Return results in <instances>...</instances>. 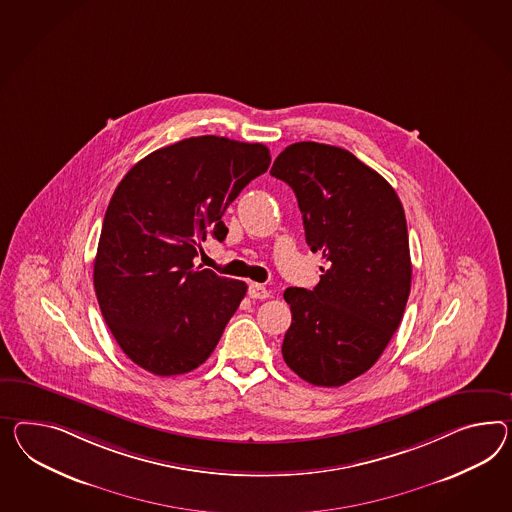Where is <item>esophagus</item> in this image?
<instances>
[{
	"label": "esophagus",
	"mask_w": 512,
	"mask_h": 512,
	"mask_svg": "<svg viewBox=\"0 0 512 512\" xmlns=\"http://www.w3.org/2000/svg\"><path fill=\"white\" fill-rule=\"evenodd\" d=\"M249 295L250 299H267V297H271L269 289L265 288L263 284H258V282H252V284H250Z\"/></svg>",
	"instance_id": "1"
}]
</instances>
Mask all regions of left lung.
<instances>
[{"instance_id":"8db88e82","label":"left lung","mask_w":512,"mask_h":512,"mask_svg":"<svg viewBox=\"0 0 512 512\" xmlns=\"http://www.w3.org/2000/svg\"><path fill=\"white\" fill-rule=\"evenodd\" d=\"M271 174L293 189L304 236L327 267L314 289L288 288L282 356L301 379L336 388L379 360L412 280L405 210L394 187L349 150L289 145Z\"/></svg>"}]
</instances>
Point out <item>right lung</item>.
Returning <instances> with one entry per match:
<instances>
[{
    "mask_svg": "<svg viewBox=\"0 0 512 512\" xmlns=\"http://www.w3.org/2000/svg\"><path fill=\"white\" fill-rule=\"evenodd\" d=\"M260 143L202 135L135 163L105 211L94 289L120 349L159 377L204 364L247 284L195 267L206 237L224 241L226 208L269 169Z\"/></svg>",
    "mask_w": 512,
    "mask_h": 512,
    "instance_id": "1",
    "label": "right lung"
}]
</instances>
